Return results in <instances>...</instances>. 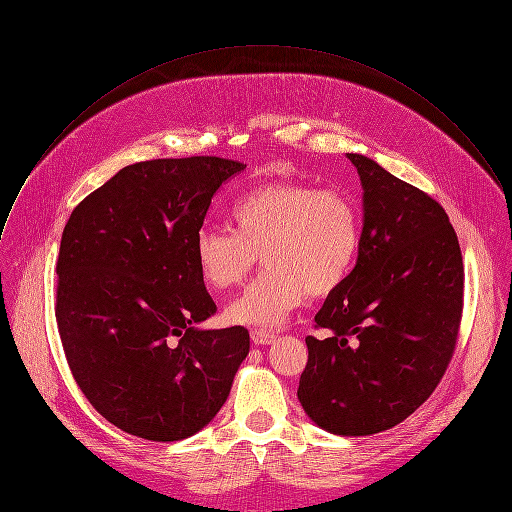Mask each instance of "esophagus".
Segmentation results:
<instances>
[{"label":"esophagus","mask_w":512,"mask_h":512,"mask_svg":"<svg viewBox=\"0 0 512 512\" xmlns=\"http://www.w3.org/2000/svg\"><path fill=\"white\" fill-rule=\"evenodd\" d=\"M276 333L274 331H267V329H253L251 331V339L255 346H267V344H274L276 342Z\"/></svg>","instance_id":"1"}]
</instances>
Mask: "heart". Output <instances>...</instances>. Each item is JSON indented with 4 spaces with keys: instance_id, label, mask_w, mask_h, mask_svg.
Wrapping results in <instances>:
<instances>
[{
    "instance_id": "obj_1",
    "label": "heart",
    "mask_w": 512,
    "mask_h": 512,
    "mask_svg": "<svg viewBox=\"0 0 512 512\" xmlns=\"http://www.w3.org/2000/svg\"><path fill=\"white\" fill-rule=\"evenodd\" d=\"M230 230L201 228L193 257L201 280L214 290L243 282L261 253L265 269L226 306L236 325L276 327L306 296H327L356 263L362 220L358 203L342 189L274 181L238 197Z\"/></svg>"
}]
</instances>
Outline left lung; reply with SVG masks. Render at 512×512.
<instances>
[{
	"mask_svg": "<svg viewBox=\"0 0 512 512\" xmlns=\"http://www.w3.org/2000/svg\"><path fill=\"white\" fill-rule=\"evenodd\" d=\"M364 189L354 269L306 337L298 399L331 434L368 436L412 416L432 395L457 344L463 259L440 203L374 160L348 154Z\"/></svg>",
	"mask_w": 512,
	"mask_h": 512,
	"instance_id": "1",
	"label": "left lung"
}]
</instances>
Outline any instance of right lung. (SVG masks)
I'll return each instance as SVG.
<instances>
[{"instance_id": "right-lung-1", "label": "right lung", "mask_w": 512, "mask_h": 512, "mask_svg": "<svg viewBox=\"0 0 512 512\" xmlns=\"http://www.w3.org/2000/svg\"><path fill=\"white\" fill-rule=\"evenodd\" d=\"M245 166L218 156L129 164L63 228V352L94 410L127 434L193 436L220 412L249 354L245 327H197L216 302L193 257L214 193Z\"/></svg>"}]
</instances>
